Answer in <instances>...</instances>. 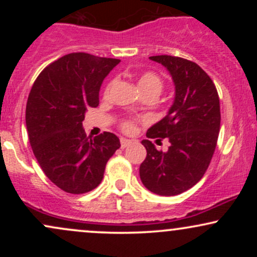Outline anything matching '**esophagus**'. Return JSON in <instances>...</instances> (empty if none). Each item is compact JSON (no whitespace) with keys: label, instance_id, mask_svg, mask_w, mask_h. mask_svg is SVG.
<instances>
[{"label":"esophagus","instance_id":"obj_1","mask_svg":"<svg viewBox=\"0 0 257 257\" xmlns=\"http://www.w3.org/2000/svg\"><path fill=\"white\" fill-rule=\"evenodd\" d=\"M132 144V141L131 140H128V139H120V147H122V149H125L126 146H129Z\"/></svg>","mask_w":257,"mask_h":257}]
</instances>
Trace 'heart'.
<instances>
[{
	"instance_id": "1",
	"label": "heart",
	"mask_w": 257,
	"mask_h": 257,
	"mask_svg": "<svg viewBox=\"0 0 257 257\" xmlns=\"http://www.w3.org/2000/svg\"><path fill=\"white\" fill-rule=\"evenodd\" d=\"M112 84H113V81H111L110 83H107V85H106L104 95H108ZM139 87H140L143 93L144 91H156V93L159 94L162 89H163V79L161 78V76H158L155 72H145L139 78ZM119 126L120 131L125 133V134H133V133L137 131V122L134 119H124L120 123Z\"/></svg>"
}]
</instances>
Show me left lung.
<instances>
[{
    "label": "left lung",
    "instance_id": "obj_1",
    "mask_svg": "<svg viewBox=\"0 0 257 257\" xmlns=\"http://www.w3.org/2000/svg\"><path fill=\"white\" fill-rule=\"evenodd\" d=\"M166 66L175 84V100L169 112L146 133L150 139L169 140L168 151L143 140L147 156L140 179L159 196H176L203 178L219 138L220 99L214 82L198 64L172 55L150 57Z\"/></svg>",
    "mask_w": 257,
    "mask_h": 257
}]
</instances>
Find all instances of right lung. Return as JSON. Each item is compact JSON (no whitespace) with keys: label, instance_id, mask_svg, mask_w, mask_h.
Listing matches in <instances>:
<instances>
[{"label":"right lung","instance_id":"add662e5","mask_svg":"<svg viewBox=\"0 0 257 257\" xmlns=\"http://www.w3.org/2000/svg\"><path fill=\"white\" fill-rule=\"evenodd\" d=\"M119 61L70 53L44 67L32 85L25 113L31 149L47 178L65 192L98 187L120 147L112 133L91 139L82 128L85 112L99 105L102 81Z\"/></svg>","mask_w":257,"mask_h":257}]
</instances>
